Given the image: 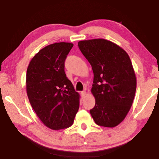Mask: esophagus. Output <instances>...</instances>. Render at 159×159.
<instances>
[{"label":"esophagus","mask_w":159,"mask_h":159,"mask_svg":"<svg viewBox=\"0 0 159 159\" xmlns=\"http://www.w3.org/2000/svg\"><path fill=\"white\" fill-rule=\"evenodd\" d=\"M80 95H81L82 98H83L85 96V95H86V92H85V90H83V91H82L81 93H80Z\"/></svg>","instance_id":"1"}]
</instances>
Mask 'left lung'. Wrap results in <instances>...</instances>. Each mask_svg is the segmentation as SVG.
Returning <instances> with one entry per match:
<instances>
[{"label": "left lung", "mask_w": 159, "mask_h": 159, "mask_svg": "<svg viewBox=\"0 0 159 159\" xmlns=\"http://www.w3.org/2000/svg\"><path fill=\"white\" fill-rule=\"evenodd\" d=\"M79 48L92 66L91 89L95 105L90 113L96 124L114 128L121 123L133 104L137 80L125 51L105 39L79 41Z\"/></svg>", "instance_id": "left-lung-1"}]
</instances>
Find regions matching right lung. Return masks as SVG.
<instances>
[{
	"label": "right lung",
	"mask_w": 159,
	"mask_h": 159,
	"mask_svg": "<svg viewBox=\"0 0 159 159\" xmlns=\"http://www.w3.org/2000/svg\"><path fill=\"white\" fill-rule=\"evenodd\" d=\"M74 46L55 43L32 58L26 71V93L32 108L48 128H69L79 108L80 95L64 72V61Z\"/></svg>",
	"instance_id": "1"
}]
</instances>
